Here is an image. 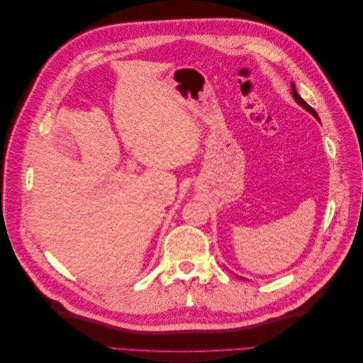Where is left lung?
Listing matches in <instances>:
<instances>
[{
  "mask_svg": "<svg viewBox=\"0 0 363 363\" xmlns=\"http://www.w3.org/2000/svg\"><path fill=\"white\" fill-rule=\"evenodd\" d=\"M292 95H294V98H295V100H296V103H298V104H301L304 108H306V111L307 112H311L318 121H320V116H318V113L313 111V107H311L309 104H307L304 100H303V98L298 95V94H296V91H295V86L292 84Z\"/></svg>",
  "mask_w": 363,
  "mask_h": 363,
  "instance_id": "8db88e82",
  "label": "left lung"
}]
</instances>
